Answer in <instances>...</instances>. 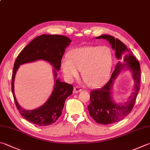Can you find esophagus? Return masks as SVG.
I'll return each mask as SVG.
<instances>
[{"instance_id":"1","label":"esophagus","mask_w":150,"mask_h":150,"mask_svg":"<svg viewBox=\"0 0 150 150\" xmlns=\"http://www.w3.org/2000/svg\"><path fill=\"white\" fill-rule=\"evenodd\" d=\"M81 91H82V89H81L79 86H75L74 88H73V93H78V92H80Z\"/></svg>"}]
</instances>
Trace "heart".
<instances>
[{
	"mask_svg": "<svg viewBox=\"0 0 150 150\" xmlns=\"http://www.w3.org/2000/svg\"><path fill=\"white\" fill-rule=\"evenodd\" d=\"M113 64L111 48L100 46H88L73 49L68 58L62 61V69L69 80L78 77L82 70L83 78L92 87L105 84L110 78Z\"/></svg>",
	"mask_w": 150,
	"mask_h": 150,
	"instance_id": "heart-1",
	"label": "heart"
}]
</instances>
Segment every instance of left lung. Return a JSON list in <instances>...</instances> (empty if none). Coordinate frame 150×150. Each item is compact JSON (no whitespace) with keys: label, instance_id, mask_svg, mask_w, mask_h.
<instances>
[{"label":"left lung","instance_id":"1","mask_svg":"<svg viewBox=\"0 0 150 150\" xmlns=\"http://www.w3.org/2000/svg\"><path fill=\"white\" fill-rule=\"evenodd\" d=\"M96 39H103L110 42L111 48L115 51V57L118 59V62L110 81L102 88L94 90L91 92V102L88 109L90 115L98 123L112 124L124 119L131 112L134 107L140 90V64L126 46L118 39L108 35H100ZM123 70H129L132 73L134 87L132 95L127 102L117 103L112 99V86L116 79Z\"/></svg>","mask_w":150,"mask_h":150}]
</instances>
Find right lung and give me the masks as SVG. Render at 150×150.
Segmentation results:
<instances>
[{
	"mask_svg": "<svg viewBox=\"0 0 150 150\" xmlns=\"http://www.w3.org/2000/svg\"><path fill=\"white\" fill-rule=\"evenodd\" d=\"M71 40L59 35H42L37 37L24 48L16 58L12 76V92L19 112L26 120L39 126H48L54 123L61 116L65 101L73 93L72 85L62 82L57 78V71H59L61 60L66 47ZM44 60L53 67L54 85L47 101L39 108L28 110L18 104L14 94V80L20 65L24 63Z\"/></svg>",
	"mask_w": 150,
	"mask_h": 150,
	"instance_id": "1",
	"label": "right lung"
}]
</instances>
